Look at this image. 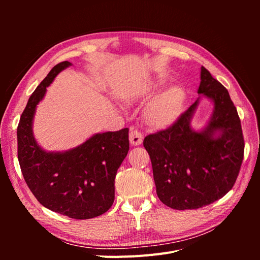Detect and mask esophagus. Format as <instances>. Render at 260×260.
I'll return each mask as SVG.
<instances>
[{
    "instance_id": "1",
    "label": "esophagus",
    "mask_w": 260,
    "mask_h": 260,
    "mask_svg": "<svg viewBox=\"0 0 260 260\" xmlns=\"http://www.w3.org/2000/svg\"><path fill=\"white\" fill-rule=\"evenodd\" d=\"M129 139H130L131 145H133V146L141 145V144H142V142H143L142 133H141L140 131H138L137 129H135V128H131L130 129Z\"/></svg>"
}]
</instances>
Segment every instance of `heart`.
<instances>
[{
  "label": "heart",
  "instance_id": "b5f03b06",
  "mask_svg": "<svg viewBox=\"0 0 260 260\" xmlns=\"http://www.w3.org/2000/svg\"><path fill=\"white\" fill-rule=\"evenodd\" d=\"M183 92L179 88H171L159 94L145 109V120L154 127H167L174 122L182 109Z\"/></svg>",
  "mask_w": 260,
  "mask_h": 260
}]
</instances>
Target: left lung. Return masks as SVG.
<instances>
[{
    "label": "left lung",
    "instance_id": "obj_1",
    "mask_svg": "<svg viewBox=\"0 0 260 260\" xmlns=\"http://www.w3.org/2000/svg\"><path fill=\"white\" fill-rule=\"evenodd\" d=\"M199 94L214 102L207 127L192 130L190 121L199 100L170 127L148 135L143 145L151 157L156 193L170 208L198 209L229 192L244 157L241 120L229 92L202 67ZM216 131L220 136L214 138Z\"/></svg>",
    "mask_w": 260,
    "mask_h": 260
}]
</instances>
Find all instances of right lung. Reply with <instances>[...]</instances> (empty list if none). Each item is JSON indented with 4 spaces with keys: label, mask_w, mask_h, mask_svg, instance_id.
<instances>
[{
    "label": "right lung",
    "mask_w": 260,
    "mask_h": 260,
    "mask_svg": "<svg viewBox=\"0 0 260 260\" xmlns=\"http://www.w3.org/2000/svg\"><path fill=\"white\" fill-rule=\"evenodd\" d=\"M61 61L31 94L17 127V155L21 174L39 203L74 219L103 215L115 200V177L129 151V129L98 133L65 153H46L36 142V107L56 75L70 66Z\"/></svg>",
    "instance_id": "right-lung-1"
}]
</instances>
